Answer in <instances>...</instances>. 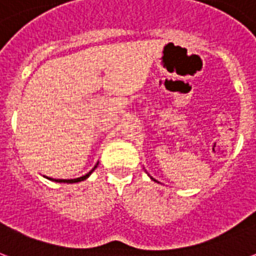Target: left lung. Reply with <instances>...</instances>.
Returning <instances> with one entry per match:
<instances>
[{
  "label": "left lung",
  "mask_w": 256,
  "mask_h": 256,
  "mask_svg": "<svg viewBox=\"0 0 256 256\" xmlns=\"http://www.w3.org/2000/svg\"><path fill=\"white\" fill-rule=\"evenodd\" d=\"M154 181H156V180H154Z\"/></svg>",
  "instance_id": "obj_1"
}]
</instances>
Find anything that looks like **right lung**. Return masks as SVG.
Wrapping results in <instances>:
<instances>
[{
	"instance_id": "1",
	"label": "right lung",
	"mask_w": 256,
	"mask_h": 256,
	"mask_svg": "<svg viewBox=\"0 0 256 256\" xmlns=\"http://www.w3.org/2000/svg\"><path fill=\"white\" fill-rule=\"evenodd\" d=\"M96 166H98V164H96V165H95V166L92 168V169H91V170L88 172V173H87V174L82 176V177H78V178H74V180H62V178H58V180H56V178H50V177H48V178H50V180L56 181V182H67V184H74V182H80V181L86 180V178H87V177H88V176L91 174V173H92V172L95 170V169H96Z\"/></svg>"
}]
</instances>
